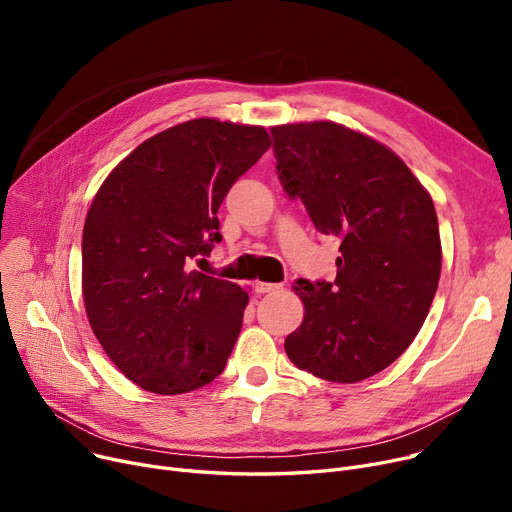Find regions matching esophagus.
I'll return each instance as SVG.
<instances>
[{
    "label": "esophagus",
    "instance_id": "obj_1",
    "mask_svg": "<svg viewBox=\"0 0 512 512\" xmlns=\"http://www.w3.org/2000/svg\"><path fill=\"white\" fill-rule=\"evenodd\" d=\"M280 288H282V284H272V282H255V284H253V290H255L257 294L276 292V290H280Z\"/></svg>",
    "mask_w": 512,
    "mask_h": 512
}]
</instances>
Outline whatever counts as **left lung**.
I'll list each match as a JSON object with an SVG mask.
<instances>
[{"label":"left lung","instance_id":"8db88e82","mask_svg":"<svg viewBox=\"0 0 512 512\" xmlns=\"http://www.w3.org/2000/svg\"><path fill=\"white\" fill-rule=\"evenodd\" d=\"M278 178L321 234L340 240L336 280H297L305 305L288 359L355 384L407 351L436 297L442 247L434 201L394 151L336 122L272 128Z\"/></svg>","mask_w":512,"mask_h":512}]
</instances>
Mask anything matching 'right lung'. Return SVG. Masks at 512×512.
I'll return each mask as SVG.
<instances>
[{
  "label": "right lung",
  "mask_w": 512,
  "mask_h": 512,
  "mask_svg": "<svg viewBox=\"0 0 512 512\" xmlns=\"http://www.w3.org/2000/svg\"><path fill=\"white\" fill-rule=\"evenodd\" d=\"M270 149L263 126L197 118L112 170L83 230V299L114 365L143 390L182 394L224 371L249 294L191 270L222 240L230 186Z\"/></svg>",
  "instance_id": "add662e5"
}]
</instances>
